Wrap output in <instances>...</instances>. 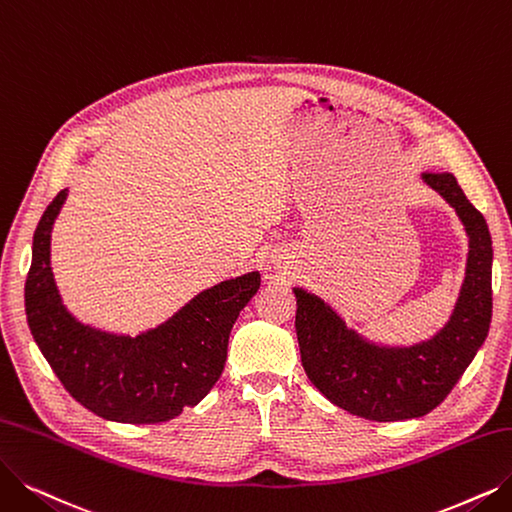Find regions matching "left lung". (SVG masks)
I'll return each instance as SVG.
<instances>
[{"mask_svg": "<svg viewBox=\"0 0 512 512\" xmlns=\"http://www.w3.org/2000/svg\"><path fill=\"white\" fill-rule=\"evenodd\" d=\"M452 206L468 237L464 279L443 327L416 344H384L359 334L330 302L292 288L302 367L317 391L372 422L422 418L449 395L483 346L492 323V237L454 174H422Z\"/></svg>", "mask_w": 512, "mask_h": 512, "instance_id": "left-lung-1", "label": "left lung"}]
</instances>
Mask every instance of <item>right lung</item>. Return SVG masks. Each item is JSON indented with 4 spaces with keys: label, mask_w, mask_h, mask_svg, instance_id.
I'll list each match as a JSON object with an SVG mask.
<instances>
[{
    "label": "right lung",
    "mask_w": 512,
    "mask_h": 512,
    "mask_svg": "<svg viewBox=\"0 0 512 512\" xmlns=\"http://www.w3.org/2000/svg\"><path fill=\"white\" fill-rule=\"evenodd\" d=\"M67 195L63 189L54 197L33 235L25 283L33 340L69 395L96 416L130 424L172 420L218 382L233 323L258 292L260 273L212 285L136 336L81 323L63 304L50 267L52 229Z\"/></svg>",
    "instance_id": "right-lung-1"
}]
</instances>
